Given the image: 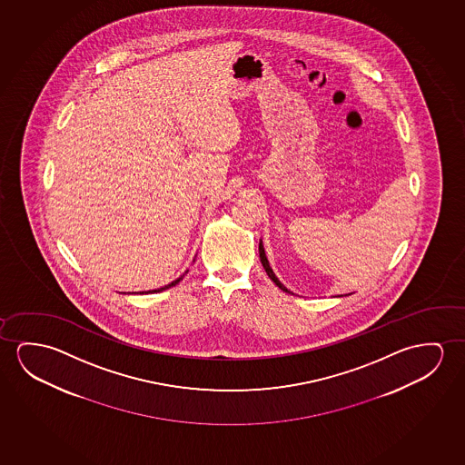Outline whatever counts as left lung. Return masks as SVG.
I'll list each match as a JSON object with an SVG mask.
<instances>
[{
  "mask_svg": "<svg viewBox=\"0 0 465 465\" xmlns=\"http://www.w3.org/2000/svg\"><path fill=\"white\" fill-rule=\"evenodd\" d=\"M259 258H261V262H262V267H264L265 272H267V275H269V279L275 283V285L279 286L280 290H283L285 293H292L288 288H286L282 282H280L279 279H277V275L273 273V271H272L271 264H269V259H267V256H265V250H264V244H262V240L259 242ZM293 294V293H292Z\"/></svg>",
  "mask_w": 465,
  "mask_h": 465,
  "instance_id": "1",
  "label": "left lung"
}]
</instances>
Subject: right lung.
<instances>
[{"label": "right lung", "instance_id": "add662e5", "mask_svg": "<svg viewBox=\"0 0 465 465\" xmlns=\"http://www.w3.org/2000/svg\"><path fill=\"white\" fill-rule=\"evenodd\" d=\"M188 272V271H186ZM185 272V273H186ZM185 273L183 275H180L179 279L173 280V282H171L169 285L161 286V288H157V290H150V292H140V293H159V292H164V290H167V288H171V286H175L177 283H179L180 280L183 279L185 277Z\"/></svg>", "mask_w": 465, "mask_h": 465}]
</instances>
